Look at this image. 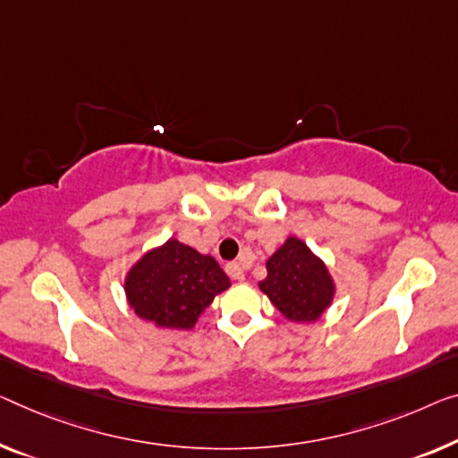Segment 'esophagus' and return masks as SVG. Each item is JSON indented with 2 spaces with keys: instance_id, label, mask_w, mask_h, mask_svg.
<instances>
[{
  "instance_id": "1",
  "label": "esophagus",
  "mask_w": 458,
  "mask_h": 458,
  "mask_svg": "<svg viewBox=\"0 0 458 458\" xmlns=\"http://www.w3.org/2000/svg\"><path fill=\"white\" fill-rule=\"evenodd\" d=\"M226 273L232 279H236V282H242V279H244V267L241 263H228Z\"/></svg>"
}]
</instances>
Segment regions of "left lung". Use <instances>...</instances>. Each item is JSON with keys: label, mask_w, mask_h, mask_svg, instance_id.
Returning a JSON list of instances; mask_svg holds the SVG:
<instances>
[{"label": "left lung", "mask_w": 458, "mask_h": 458, "mask_svg": "<svg viewBox=\"0 0 458 458\" xmlns=\"http://www.w3.org/2000/svg\"><path fill=\"white\" fill-rule=\"evenodd\" d=\"M259 290L288 320L312 323L331 306L335 282L306 242L290 236L267 259V277L259 282Z\"/></svg>", "instance_id": "obj_1"}]
</instances>
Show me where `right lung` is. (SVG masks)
Masks as SVG:
<instances>
[{"label":"right lung","instance_id":"1","mask_svg":"<svg viewBox=\"0 0 458 458\" xmlns=\"http://www.w3.org/2000/svg\"><path fill=\"white\" fill-rule=\"evenodd\" d=\"M228 288L230 279L214 257L176 238L148 250L125 277L129 306L160 329H193L203 310Z\"/></svg>","mask_w":458,"mask_h":458}]
</instances>
